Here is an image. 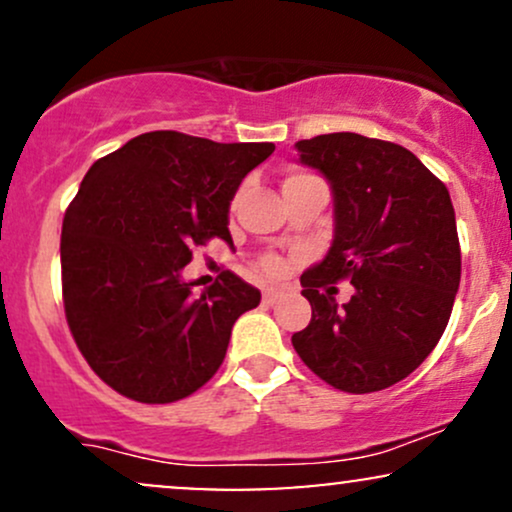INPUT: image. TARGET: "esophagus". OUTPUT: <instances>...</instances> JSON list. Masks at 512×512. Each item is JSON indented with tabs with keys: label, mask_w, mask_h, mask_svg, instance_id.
Returning <instances> with one entry per match:
<instances>
[{
	"label": "esophagus",
	"mask_w": 512,
	"mask_h": 512,
	"mask_svg": "<svg viewBox=\"0 0 512 512\" xmlns=\"http://www.w3.org/2000/svg\"><path fill=\"white\" fill-rule=\"evenodd\" d=\"M281 296H284V289H279V286H267V289L262 291V303L272 305V303L279 301Z\"/></svg>",
	"instance_id": "esophagus-1"
}]
</instances>
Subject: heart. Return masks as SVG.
I'll list each match as a JSON object with an SVG mask.
<instances>
[{"label":"heart","instance_id":"heart-1","mask_svg":"<svg viewBox=\"0 0 512 512\" xmlns=\"http://www.w3.org/2000/svg\"><path fill=\"white\" fill-rule=\"evenodd\" d=\"M305 178H313V175L289 173V175H286V178H284V187L293 185V182H301V180H305ZM260 267H262V272H267V274H272V276L284 272V262H281L276 255H264L262 260H260Z\"/></svg>","mask_w":512,"mask_h":512}]
</instances>
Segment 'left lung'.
I'll use <instances>...</instances> for the list:
<instances>
[{"label": "left lung", "mask_w": 512, "mask_h": 512, "mask_svg": "<svg viewBox=\"0 0 512 512\" xmlns=\"http://www.w3.org/2000/svg\"><path fill=\"white\" fill-rule=\"evenodd\" d=\"M334 192V240L301 276L313 317L291 337L317 378L351 395L385 390L436 349L460 289L448 187L404 146L354 132L296 144ZM355 296L333 301L337 280Z\"/></svg>", "instance_id": "obj_1"}]
</instances>
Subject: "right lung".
Instances as JSON below:
<instances>
[{
    "label": "right lung",
    "mask_w": 512,
    "mask_h": 512,
    "mask_svg": "<svg viewBox=\"0 0 512 512\" xmlns=\"http://www.w3.org/2000/svg\"><path fill=\"white\" fill-rule=\"evenodd\" d=\"M274 144L146 132L98 158L62 221V301L93 373L134 402L168 404L214 378L260 291L233 272L202 296L180 272L228 233V207Z\"/></svg>",
    "instance_id": "add662e5"
}]
</instances>
